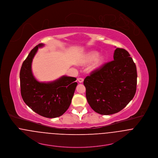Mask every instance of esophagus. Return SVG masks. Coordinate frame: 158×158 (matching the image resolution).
Returning a JSON list of instances; mask_svg holds the SVG:
<instances>
[{
    "instance_id": "1",
    "label": "esophagus",
    "mask_w": 158,
    "mask_h": 158,
    "mask_svg": "<svg viewBox=\"0 0 158 158\" xmlns=\"http://www.w3.org/2000/svg\"><path fill=\"white\" fill-rule=\"evenodd\" d=\"M78 82H79V83H83V82L84 79H83V78H78Z\"/></svg>"
}]
</instances>
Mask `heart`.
Masks as SVG:
<instances>
[{
    "mask_svg": "<svg viewBox=\"0 0 158 158\" xmlns=\"http://www.w3.org/2000/svg\"><path fill=\"white\" fill-rule=\"evenodd\" d=\"M98 53L97 51H90L87 52L85 57V61L86 63H90L94 61L91 69L95 70L99 68L104 61V57L103 56H98Z\"/></svg>",
    "mask_w": 158,
    "mask_h": 158,
    "instance_id": "1",
    "label": "heart"
}]
</instances>
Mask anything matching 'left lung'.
Returning <instances> with one entry per match:
<instances>
[{
	"instance_id": "8db88e82",
	"label": "left lung",
	"mask_w": 158,
	"mask_h": 158,
	"mask_svg": "<svg viewBox=\"0 0 158 158\" xmlns=\"http://www.w3.org/2000/svg\"><path fill=\"white\" fill-rule=\"evenodd\" d=\"M129 53L123 48L115 50L114 60L86 77L87 101L101 115H112L123 109L136 93L137 71Z\"/></svg>"
}]
</instances>
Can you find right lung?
<instances>
[{
  "mask_svg": "<svg viewBox=\"0 0 158 158\" xmlns=\"http://www.w3.org/2000/svg\"><path fill=\"white\" fill-rule=\"evenodd\" d=\"M40 43L34 47L23 61L20 72V91L23 100L33 111L46 118L63 115L69 108L77 86L76 78L62 76L48 83L38 81L34 77L31 65Z\"/></svg>",
  "mask_w": 158,
  "mask_h": 158,
  "instance_id": "add662e5",
  "label": "right lung"
}]
</instances>
